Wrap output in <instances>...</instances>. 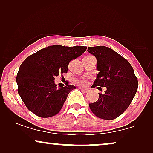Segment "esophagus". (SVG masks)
<instances>
[{
  "instance_id": "34e87169",
  "label": "esophagus",
  "mask_w": 153,
  "mask_h": 153,
  "mask_svg": "<svg viewBox=\"0 0 153 153\" xmlns=\"http://www.w3.org/2000/svg\"><path fill=\"white\" fill-rule=\"evenodd\" d=\"M80 89L81 90V91H82L83 93H87L89 91L88 88H81V87H80Z\"/></svg>"
}]
</instances>
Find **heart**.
I'll list each match as a JSON object with an SVG mask.
<instances>
[{"instance_id":"obj_1","label":"heart","mask_w":153,"mask_h":153,"mask_svg":"<svg viewBox=\"0 0 153 153\" xmlns=\"http://www.w3.org/2000/svg\"><path fill=\"white\" fill-rule=\"evenodd\" d=\"M76 82L78 83L79 84L83 85H85V83H86V81H85V79H79V80H77V81H76Z\"/></svg>"}]
</instances>
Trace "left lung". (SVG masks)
Returning a JSON list of instances; mask_svg holds the SVG:
<instances>
[{"label": "left lung", "instance_id": "8db88e82", "mask_svg": "<svg viewBox=\"0 0 153 153\" xmlns=\"http://www.w3.org/2000/svg\"><path fill=\"white\" fill-rule=\"evenodd\" d=\"M88 52L97 58L99 72L92 87L99 90L97 101L89 104L92 112L104 120L118 118L129 107L138 89V80L127 60L111 48L104 46L88 47Z\"/></svg>", "mask_w": 153, "mask_h": 153}]
</instances>
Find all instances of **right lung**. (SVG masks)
Here are the masks:
<instances>
[{
    "mask_svg": "<svg viewBox=\"0 0 153 153\" xmlns=\"http://www.w3.org/2000/svg\"><path fill=\"white\" fill-rule=\"evenodd\" d=\"M87 47L53 45L29 56L20 65L16 75L18 93L29 111L41 118L59 113L71 91L67 83L57 88L55 76L68 72V65L85 51Z\"/></svg>",
    "mask_w": 153,
    "mask_h": 153,
    "instance_id": "right-lung-1",
    "label": "right lung"
}]
</instances>
